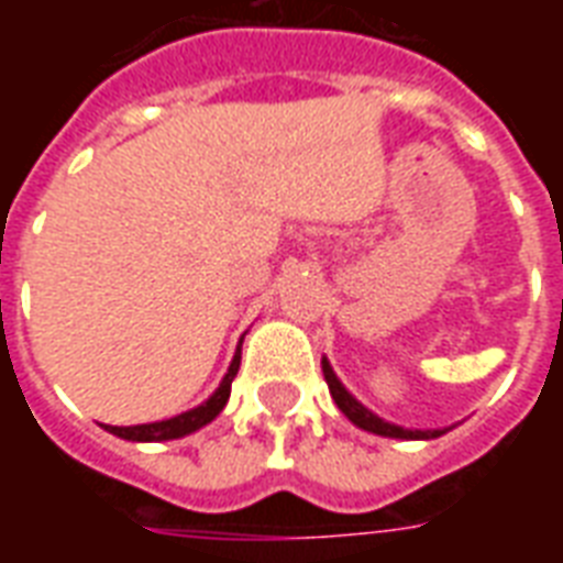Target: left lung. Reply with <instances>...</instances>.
<instances>
[{"mask_svg":"<svg viewBox=\"0 0 563 563\" xmlns=\"http://www.w3.org/2000/svg\"><path fill=\"white\" fill-rule=\"evenodd\" d=\"M322 374H325V383H329V391L331 398H334V404L341 407V413L350 419L353 424H358V428H365V431H371V434H379V437H398V440H431V437H440L446 434V431H410V428H401V424H391L386 422V419H379L377 413H371L365 404H358L350 395V391L343 389V383L338 379V374L331 371L329 358H322Z\"/></svg>","mask_w":563,"mask_h":563,"instance_id":"1","label":"left lung"}]
</instances>
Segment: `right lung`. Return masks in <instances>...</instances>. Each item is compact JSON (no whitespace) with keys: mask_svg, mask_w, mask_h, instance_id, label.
Listing matches in <instances>:
<instances>
[{"mask_svg":"<svg viewBox=\"0 0 563 563\" xmlns=\"http://www.w3.org/2000/svg\"><path fill=\"white\" fill-rule=\"evenodd\" d=\"M241 343H244V338H241ZM238 367H241V346H238L232 365H229L225 377H222L220 389L213 391L205 404H198V407H192V410L174 416V419H162V422H147V424H129V428L104 424V431L123 437V440H135V443H156V440H177V437L192 434V431L205 428V424L213 422V419L222 413V407H225L229 395H232V379L238 377Z\"/></svg>","mask_w":563,"mask_h":563,"instance_id":"obj_1","label":"right lung"}]
</instances>
